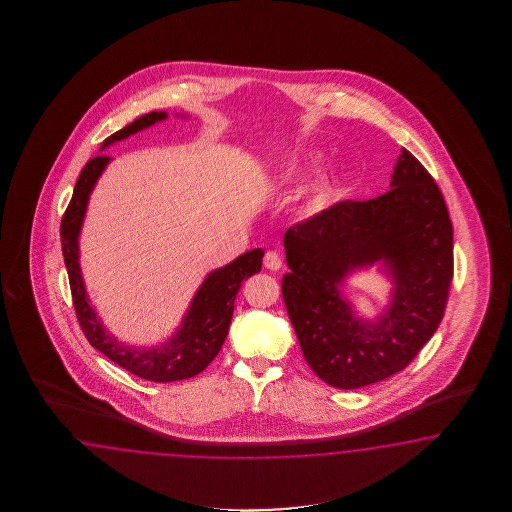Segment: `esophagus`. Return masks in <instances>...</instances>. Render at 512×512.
Wrapping results in <instances>:
<instances>
[{
    "label": "esophagus",
    "instance_id": "34e87169",
    "mask_svg": "<svg viewBox=\"0 0 512 512\" xmlns=\"http://www.w3.org/2000/svg\"><path fill=\"white\" fill-rule=\"evenodd\" d=\"M263 265H265L269 271H280V269H282V256L276 251L265 252Z\"/></svg>",
    "mask_w": 512,
    "mask_h": 512
}]
</instances>
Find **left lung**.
<instances>
[{"label":"left lung","instance_id":"8db88e82","mask_svg":"<svg viewBox=\"0 0 512 512\" xmlns=\"http://www.w3.org/2000/svg\"><path fill=\"white\" fill-rule=\"evenodd\" d=\"M445 197L403 148L392 188L368 201H340L283 236V302L307 364L329 386L355 390L403 371L445 315L454 238ZM384 259L396 280L377 325L355 319L337 283L355 266Z\"/></svg>","mask_w":512,"mask_h":512}]
</instances>
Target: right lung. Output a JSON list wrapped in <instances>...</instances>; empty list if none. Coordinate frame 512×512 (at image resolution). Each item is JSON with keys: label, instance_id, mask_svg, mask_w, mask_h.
Masks as SVG:
<instances>
[{"label": "right lung", "instance_id": "obj_1", "mask_svg": "<svg viewBox=\"0 0 512 512\" xmlns=\"http://www.w3.org/2000/svg\"><path fill=\"white\" fill-rule=\"evenodd\" d=\"M164 117V111H152L148 115H142L126 128L109 135L108 139L102 142V148L111 142L126 139ZM108 163L109 155H97L87 161L77 179L73 197L67 205L60 225L62 254L66 261L71 298L75 305L78 324L93 348H97L109 360L119 364L120 368L141 379L153 382L190 379L205 370L208 364L216 359L229 333L234 300L240 291L241 282L260 272L263 251L254 249L245 252L227 267L208 274L207 280L197 291L196 298L188 309L183 326L163 348L133 349L122 346L115 338L106 335V329L100 326L95 311L87 302L86 289L78 267V232L86 214L87 199L97 183L98 175L102 174Z\"/></svg>", "mask_w": 512, "mask_h": 512}]
</instances>
